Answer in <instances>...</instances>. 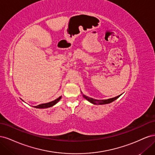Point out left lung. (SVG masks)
<instances>
[{"mask_svg":"<svg viewBox=\"0 0 155 155\" xmlns=\"http://www.w3.org/2000/svg\"><path fill=\"white\" fill-rule=\"evenodd\" d=\"M121 94H120L118 96H116V97H114L110 98V99H107V100H95V99H93V98H92V97H88L85 95H84V94H83V97H85L87 101H88L89 102H91V104H94V105H105V104H110V103L115 101L116 99H118V98Z\"/></svg>","mask_w":155,"mask_h":155,"instance_id":"8db88e82","label":"left lung"}]
</instances>
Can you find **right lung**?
Masks as SVG:
<instances>
[{
    "label": "right lung",
    "instance_id": "obj_1",
    "mask_svg": "<svg viewBox=\"0 0 155 155\" xmlns=\"http://www.w3.org/2000/svg\"><path fill=\"white\" fill-rule=\"evenodd\" d=\"M61 96H59L58 98H57V99L55 100L54 101H50V102H48V103H46V104H40L39 105H37V106H34V107L35 108H37V109H46V108H49V107H53L54 105H55L61 99ZM23 101V100H22Z\"/></svg>",
    "mask_w": 155,
    "mask_h": 155
}]
</instances>
